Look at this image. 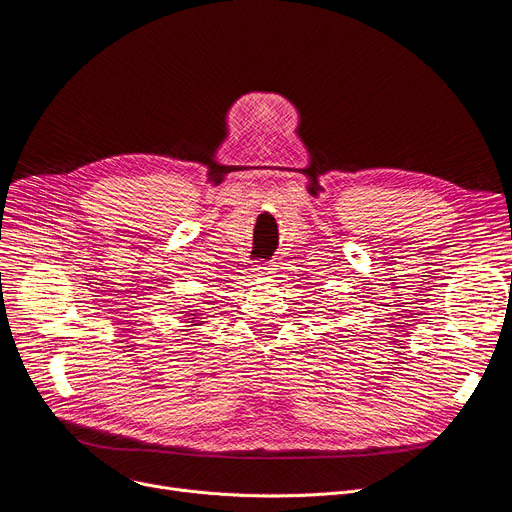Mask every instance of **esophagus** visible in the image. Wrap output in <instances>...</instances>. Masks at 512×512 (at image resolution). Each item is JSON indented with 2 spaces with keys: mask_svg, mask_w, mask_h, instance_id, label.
Instances as JSON below:
<instances>
[{
  "mask_svg": "<svg viewBox=\"0 0 512 512\" xmlns=\"http://www.w3.org/2000/svg\"><path fill=\"white\" fill-rule=\"evenodd\" d=\"M274 264L272 262H260V264H256V272H258V277H266V274H270L274 268H272Z\"/></svg>",
  "mask_w": 512,
  "mask_h": 512,
  "instance_id": "1",
  "label": "esophagus"
}]
</instances>
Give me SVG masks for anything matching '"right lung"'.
<instances>
[{
    "label": "right lung",
    "mask_w": 512,
    "mask_h": 512,
    "mask_svg": "<svg viewBox=\"0 0 512 512\" xmlns=\"http://www.w3.org/2000/svg\"><path fill=\"white\" fill-rule=\"evenodd\" d=\"M188 320H190V324H192V326H196V322H199V320H196L194 313H190V318H188Z\"/></svg>",
    "instance_id": "add662e5"
}]
</instances>
